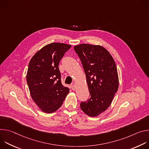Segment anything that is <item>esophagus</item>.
<instances>
[{
	"mask_svg": "<svg viewBox=\"0 0 149 149\" xmlns=\"http://www.w3.org/2000/svg\"><path fill=\"white\" fill-rule=\"evenodd\" d=\"M71 88H72V90H75V85L74 83L71 84Z\"/></svg>",
	"mask_w": 149,
	"mask_h": 149,
	"instance_id": "esophagus-1",
	"label": "esophagus"
}]
</instances>
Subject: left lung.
<instances>
[{
    "label": "left lung",
    "mask_w": 149,
    "mask_h": 149,
    "mask_svg": "<svg viewBox=\"0 0 149 149\" xmlns=\"http://www.w3.org/2000/svg\"><path fill=\"white\" fill-rule=\"evenodd\" d=\"M86 75L90 98L80 107L87 115L96 117L107 110L118 88L116 63L111 54L100 45L83 44L74 47Z\"/></svg>",
    "instance_id": "8db88e82"
}]
</instances>
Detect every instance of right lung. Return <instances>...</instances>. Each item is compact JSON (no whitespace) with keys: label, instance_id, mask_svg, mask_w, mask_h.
Masks as SVG:
<instances>
[{"label":"right lung","instance_id":"add662e5","mask_svg":"<svg viewBox=\"0 0 149 149\" xmlns=\"http://www.w3.org/2000/svg\"><path fill=\"white\" fill-rule=\"evenodd\" d=\"M71 45L52 43L31 58L26 75L31 95L41 110L51 113L60 108L70 89L61 83L59 63Z\"/></svg>","mask_w":149,"mask_h":149}]
</instances>
